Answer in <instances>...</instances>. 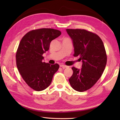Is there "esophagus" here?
Wrapping results in <instances>:
<instances>
[{
  "label": "esophagus",
  "mask_w": 120,
  "mask_h": 120,
  "mask_svg": "<svg viewBox=\"0 0 120 120\" xmlns=\"http://www.w3.org/2000/svg\"><path fill=\"white\" fill-rule=\"evenodd\" d=\"M60 67H62L63 69H64V68H66L69 67L68 66H66V65H64V64H60Z\"/></svg>",
  "instance_id": "esophagus-1"
}]
</instances>
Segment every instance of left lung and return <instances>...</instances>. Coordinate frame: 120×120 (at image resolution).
<instances>
[{"instance_id":"obj_1","label":"left lung","mask_w":120,"mask_h":120,"mask_svg":"<svg viewBox=\"0 0 120 120\" xmlns=\"http://www.w3.org/2000/svg\"><path fill=\"white\" fill-rule=\"evenodd\" d=\"M72 41L74 56L82 61V68L72 67L73 74L69 79L73 89L82 92L96 84L106 67L107 56L101 38L85 30L67 29Z\"/></svg>"}]
</instances>
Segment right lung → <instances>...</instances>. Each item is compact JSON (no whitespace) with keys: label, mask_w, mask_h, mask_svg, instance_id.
I'll use <instances>...</instances> for the list:
<instances>
[{"label":"right lung","mask_w":120,"mask_h":120,"mask_svg":"<svg viewBox=\"0 0 120 120\" xmlns=\"http://www.w3.org/2000/svg\"><path fill=\"white\" fill-rule=\"evenodd\" d=\"M61 34L53 28H40L26 33L20 42L16 54V65L24 81L31 88L41 91L49 86L59 65L43 62V54L51 42Z\"/></svg>","instance_id":"obj_1"}]
</instances>
